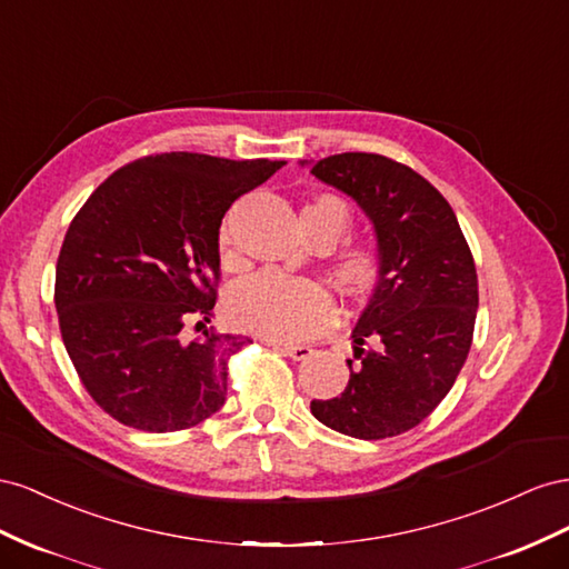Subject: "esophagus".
Listing matches in <instances>:
<instances>
[{"label":"esophagus","instance_id":"1","mask_svg":"<svg viewBox=\"0 0 569 569\" xmlns=\"http://www.w3.org/2000/svg\"><path fill=\"white\" fill-rule=\"evenodd\" d=\"M269 346H273L276 350H281L283 355L293 357V360H307L312 355L310 346H293V343H279V340H269Z\"/></svg>","mask_w":569,"mask_h":569}]
</instances>
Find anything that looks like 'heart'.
<instances>
[{
  "label": "heart",
  "mask_w": 569,
  "mask_h": 569,
  "mask_svg": "<svg viewBox=\"0 0 569 569\" xmlns=\"http://www.w3.org/2000/svg\"><path fill=\"white\" fill-rule=\"evenodd\" d=\"M302 229L312 242H327L333 248L352 229V214L343 200L321 194L302 209ZM221 246H231L229 231L221 233ZM383 271V254L375 246L343 250L331 262L333 281L350 298L375 293ZM231 317L252 333L300 340L329 327L336 317V302L329 290L315 279L264 269L236 290L231 298Z\"/></svg>",
  "instance_id": "1"
}]
</instances>
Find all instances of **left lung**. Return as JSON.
Wrapping results in <instances>:
<instances>
[{
  "instance_id": "obj_1",
  "label": "left lung",
  "mask_w": 569,
  "mask_h": 569,
  "mask_svg": "<svg viewBox=\"0 0 569 569\" xmlns=\"http://www.w3.org/2000/svg\"><path fill=\"white\" fill-rule=\"evenodd\" d=\"M300 164L357 202L386 262L352 329L348 386L312 400V415L362 441L410 431L448 396L472 348L479 283L458 217L427 178L381 154Z\"/></svg>"
}]
</instances>
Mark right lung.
<instances>
[{
	"label": "right lung",
	"instance_id": "add662e5",
	"mask_svg": "<svg viewBox=\"0 0 569 569\" xmlns=\"http://www.w3.org/2000/svg\"><path fill=\"white\" fill-rule=\"evenodd\" d=\"M283 164L142 157L80 207L57 262L59 329L86 391L121 425L181 431L223 405L226 362L252 340L183 327L212 317L223 214Z\"/></svg>",
	"mask_w": 569,
	"mask_h": 569
}]
</instances>
